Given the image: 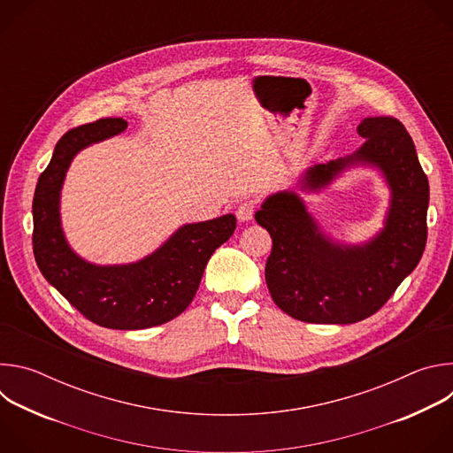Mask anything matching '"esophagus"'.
<instances>
[{
    "label": "esophagus",
    "instance_id": "34e87169",
    "mask_svg": "<svg viewBox=\"0 0 453 453\" xmlns=\"http://www.w3.org/2000/svg\"><path fill=\"white\" fill-rule=\"evenodd\" d=\"M254 210H256L254 203H252V201H245V203H242V204L236 208V219H238L240 222H250L252 217H254Z\"/></svg>",
    "mask_w": 453,
    "mask_h": 453
}]
</instances>
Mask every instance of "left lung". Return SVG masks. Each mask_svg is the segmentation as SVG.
Listing matches in <instances>:
<instances>
[{
    "instance_id": "left-lung-1",
    "label": "left lung",
    "mask_w": 453,
    "mask_h": 453,
    "mask_svg": "<svg viewBox=\"0 0 453 453\" xmlns=\"http://www.w3.org/2000/svg\"><path fill=\"white\" fill-rule=\"evenodd\" d=\"M365 140L351 156L310 166L303 191H320L353 166L381 172L391 189L383 227L364 243L330 238L296 191L269 196L254 219L273 238L265 281L274 303L290 317L319 325H351L378 311L419 264L426 243L428 179L402 121L364 118Z\"/></svg>"
}]
</instances>
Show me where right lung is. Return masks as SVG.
<instances>
[{
  "label": "right lung",
  "mask_w": 453,
  "mask_h": 453,
  "mask_svg": "<svg viewBox=\"0 0 453 453\" xmlns=\"http://www.w3.org/2000/svg\"><path fill=\"white\" fill-rule=\"evenodd\" d=\"M127 128L121 118H102L72 128L55 145L34 193V256L46 281L86 319L112 330H145L182 313L201 285L208 260L234 233L236 217L180 226L143 260L95 265L81 257L64 236L60 189L73 157L86 147Z\"/></svg>",
  "instance_id": "1"
}]
</instances>
